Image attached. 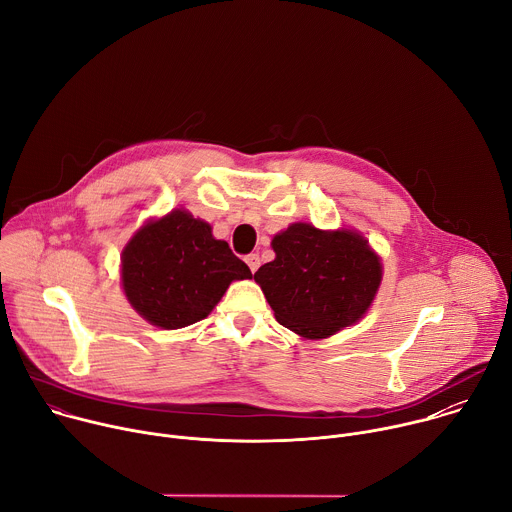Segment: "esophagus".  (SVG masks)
Listing matches in <instances>:
<instances>
[{
  "instance_id": "1",
  "label": "esophagus",
  "mask_w": 512,
  "mask_h": 512,
  "mask_svg": "<svg viewBox=\"0 0 512 512\" xmlns=\"http://www.w3.org/2000/svg\"><path fill=\"white\" fill-rule=\"evenodd\" d=\"M245 261H247V265H249V269H251L253 273L259 269V255H257V253L247 255V257H245Z\"/></svg>"
}]
</instances>
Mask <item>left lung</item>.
<instances>
[{"label": "left lung", "mask_w": 512, "mask_h": 512, "mask_svg": "<svg viewBox=\"0 0 512 512\" xmlns=\"http://www.w3.org/2000/svg\"><path fill=\"white\" fill-rule=\"evenodd\" d=\"M271 247L275 259L259 267L255 281L281 326L320 340L352 326L371 308L383 265L360 233L294 223L273 237Z\"/></svg>", "instance_id": "1"}]
</instances>
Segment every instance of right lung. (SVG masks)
<instances>
[{"label": "right lung", "mask_w": 512, "mask_h": 512, "mask_svg": "<svg viewBox=\"0 0 512 512\" xmlns=\"http://www.w3.org/2000/svg\"><path fill=\"white\" fill-rule=\"evenodd\" d=\"M251 269L208 223L176 208L145 223L121 253V285L133 310L150 324L178 330L206 318L231 281Z\"/></svg>", "instance_id": "add662e5"}]
</instances>
